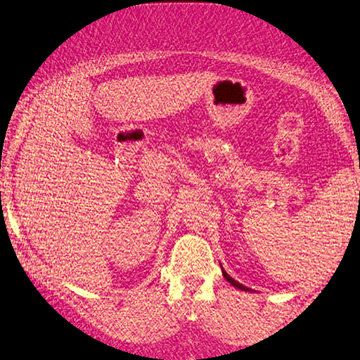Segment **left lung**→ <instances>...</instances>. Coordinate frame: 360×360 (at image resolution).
Masks as SVG:
<instances>
[{
	"label": "left lung",
	"instance_id": "left-lung-1",
	"mask_svg": "<svg viewBox=\"0 0 360 360\" xmlns=\"http://www.w3.org/2000/svg\"><path fill=\"white\" fill-rule=\"evenodd\" d=\"M222 267V266H221ZM222 276H224V279L227 281V282H231V284H233L234 285V288H238V289H240V290H251V289H249V288H245V285H243V284H239V282L238 281H234L233 279V277H231L229 274H227V272L224 271V269H222Z\"/></svg>",
	"mask_w": 360,
	"mask_h": 360
}]
</instances>
